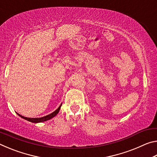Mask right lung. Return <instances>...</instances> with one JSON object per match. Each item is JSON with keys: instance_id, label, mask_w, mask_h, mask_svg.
Here are the masks:
<instances>
[{"instance_id": "1", "label": "right lung", "mask_w": 157, "mask_h": 157, "mask_svg": "<svg viewBox=\"0 0 157 157\" xmlns=\"http://www.w3.org/2000/svg\"><path fill=\"white\" fill-rule=\"evenodd\" d=\"M61 106H62V104L60 105V106L59 107H58L56 110L55 111H53L52 113L48 114V115H47L46 116H44V117H41V118H27V117H24L23 116L20 115L19 113H17L18 116L21 118L25 119L26 121H28L30 122H32V123H42V122H44V121H48L50 119L52 118L53 117H55V116L57 115V114L59 113V111L60 110V108H61Z\"/></svg>"}]
</instances>
